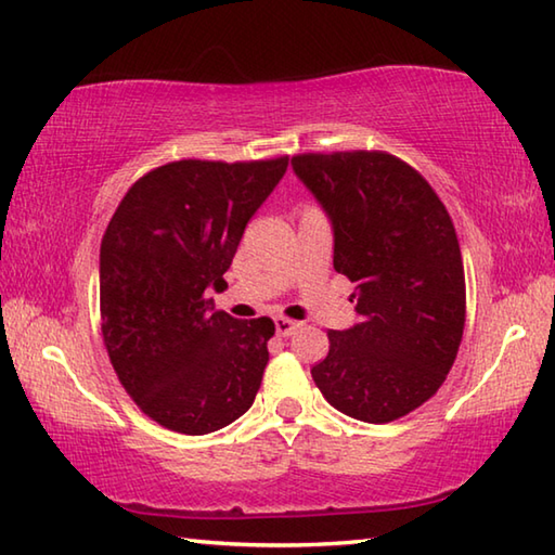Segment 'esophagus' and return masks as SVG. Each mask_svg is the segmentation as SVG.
<instances>
[{
	"label": "esophagus",
	"instance_id": "1",
	"mask_svg": "<svg viewBox=\"0 0 555 555\" xmlns=\"http://www.w3.org/2000/svg\"><path fill=\"white\" fill-rule=\"evenodd\" d=\"M297 328H299L297 321L285 319V317H278V319H275V333H278L280 338H289L292 333H295Z\"/></svg>",
	"mask_w": 555,
	"mask_h": 555
}]
</instances>
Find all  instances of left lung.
<instances>
[{"label": "left lung", "instance_id": "8db88e82", "mask_svg": "<svg viewBox=\"0 0 555 555\" xmlns=\"http://www.w3.org/2000/svg\"><path fill=\"white\" fill-rule=\"evenodd\" d=\"M292 171L328 217L333 268L354 282L360 317L328 331L311 376L340 413L391 423L437 393L464 336L454 224L430 183L386 152L299 154Z\"/></svg>", "mask_w": 555, "mask_h": 555}]
</instances>
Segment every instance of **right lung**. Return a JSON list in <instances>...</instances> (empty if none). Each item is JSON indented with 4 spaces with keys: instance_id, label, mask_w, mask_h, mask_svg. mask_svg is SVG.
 <instances>
[{
    "instance_id": "1",
    "label": "right lung",
    "mask_w": 555,
    "mask_h": 555,
    "mask_svg": "<svg viewBox=\"0 0 555 555\" xmlns=\"http://www.w3.org/2000/svg\"><path fill=\"white\" fill-rule=\"evenodd\" d=\"M171 162L134 183L101 242V331L132 401L169 430L207 435L254 405L275 323L217 311L244 229L287 171Z\"/></svg>"
}]
</instances>
